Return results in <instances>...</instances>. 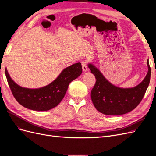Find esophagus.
I'll return each mask as SVG.
<instances>
[{
	"mask_svg": "<svg viewBox=\"0 0 156 156\" xmlns=\"http://www.w3.org/2000/svg\"><path fill=\"white\" fill-rule=\"evenodd\" d=\"M81 64H82V68H83V70L84 72H87L88 70V67H87V60H84L81 62Z\"/></svg>",
	"mask_w": 156,
	"mask_h": 156,
	"instance_id": "obj_1",
	"label": "esophagus"
}]
</instances>
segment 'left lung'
Segmentation results:
<instances>
[{
  "label": "left lung",
  "instance_id": "obj_1",
  "mask_svg": "<svg viewBox=\"0 0 156 156\" xmlns=\"http://www.w3.org/2000/svg\"><path fill=\"white\" fill-rule=\"evenodd\" d=\"M143 81L133 88H120L111 83L94 64H88L96 81L91 91V99L96 109L106 115H121L133 110L142 100L150 83L151 69Z\"/></svg>",
  "mask_w": 156,
  "mask_h": 156
}]
</instances>
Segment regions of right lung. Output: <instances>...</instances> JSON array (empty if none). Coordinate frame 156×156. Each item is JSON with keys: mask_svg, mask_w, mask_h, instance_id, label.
Listing matches in <instances>:
<instances>
[{"mask_svg": "<svg viewBox=\"0 0 156 156\" xmlns=\"http://www.w3.org/2000/svg\"><path fill=\"white\" fill-rule=\"evenodd\" d=\"M80 62L64 68L54 81L39 88H27L14 82L6 68L7 81L13 96L19 103L29 109L37 111H49L57 106L64 98L69 84L82 73Z\"/></svg>", "mask_w": 156, "mask_h": 156, "instance_id": "right-lung-1", "label": "right lung"}]
</instances>
